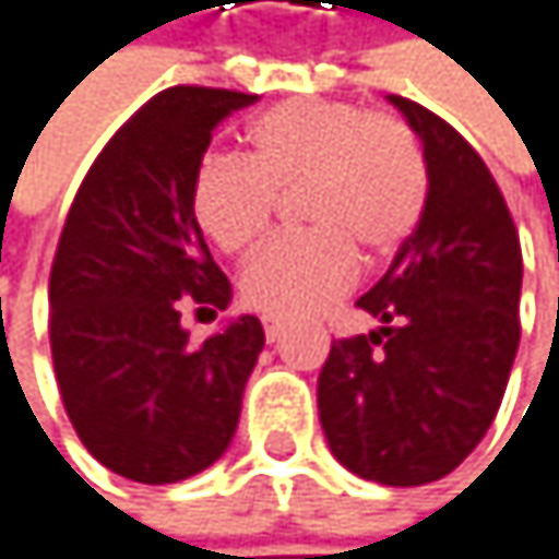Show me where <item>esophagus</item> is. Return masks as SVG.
<instances>
[{
	"mask_svg": "<svg viewBox=\"0 0 559 559\" xmlns=\"http://www.w3.org/2000/svg\"><path fill=\"white\" fill-rule=\"evenodd\" d=\"M261 328H264V337H267L271 344L285 334V321H282V318H271V314H264V318H261Z\"/></svg>",
	"mask_w": 559,
	"mask_h": 559,
	"instance_id": "obj_1",
	"label": "esophagus"
}]
</instances>
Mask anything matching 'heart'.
<instances>
[{"label": "heart", "instance_id": "heart-1", "mask_svg": "<svg viewBox=\"0 0 559 559\" xmlns=\"http://www.w3.org/2000/svg\"><path fill=\"white\" fill-rule=\"evenodd\" d=\"M311 231L271 241L241 274V298L271 318H308L344 295L357 254L381 264L427 209L424 145L404 118L350 102H288L245 129V162L205 158L188 205L225 254L251 251L282 194Z\"/></svg>", "mask_w": 559, "mask_h": 559}]
</instances>
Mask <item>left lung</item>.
I'll use <instances>...</instances> for the list:
<instances>
[{"mask_svg":"<svg viewBox=\"0 0 559 559\" xmlns=\"http://www.w3.org/2000/svg\"><path fill=\"white\" fill-rule=\"evenodd\" d=\"M427 158V209L388 274L357 298L378 328L341 337L318 378L331 454L357 477H448L497 417L521 344L524 258L484 158L444 118L388 95Z\"/></svg>","mask_w":559,"mask_h":559,"instance_id":"8db88e82","label":"left lung"}]
</instances>
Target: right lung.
<instances>
[{
  "mask_svg": "<svg viewBox=\"0 0 559 559\" xmlns=\"http://www.w3.org/2000/svg\"><path fill=\"white\" fill-rule=\"evenodd\" d=\"M258 95L175 85L111 135L69 209L49 277L52 365L88 454L139 484H178L231 444L264 328L241 314L209 341L185 305L225 311L188 191L222 118Z\"/></svg>",
  "mask_w": 559,
  "mask_h": 559,
  "instance_id": "add662e5",
  "label": "right lung"
}]
</instances>
